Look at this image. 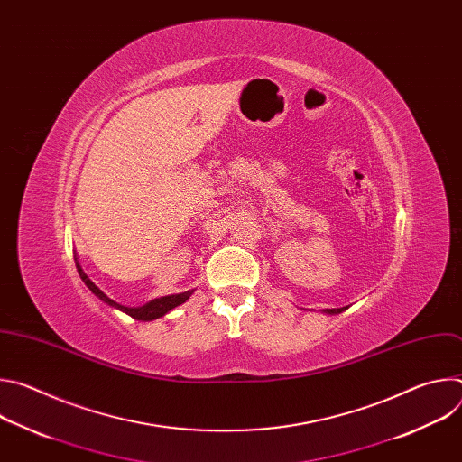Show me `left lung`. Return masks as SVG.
Instances as JSON below:
<instances>
[{"label":"left lung","instance_id":"left-lung-1","mask_svg":"<svg viewBox=\"0 0 462 462\" xmlns=\"http://www.w3.org/2000/svg\"><path fill=\"white\" fill-rule=\"evenodd\" d=\"M342 310H346V309L344 307L342 309H323V312H328V314H338Z\"/></svg>","mask_w":462,"mask_h":462}]
</instances>
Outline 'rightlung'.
<instances>
[{
    "label": "right lung",
    "mask_w": 462,
    "mask_h": 462,
    "mask_svg": "<svg viewBox=\"0 0 462 462\" xmlns=\"http://www.w3.org/2000/svg\"><path fill=\"white\" fill-rule=\"evenodd\" d=\"M75 261H77V257H75ZM77 271H79V274H80V278H82V282L88 285V289L98 298V300H102L104 303H107V305H111V307H115V309H118V310H122V312H125V314H129L131 318H135V319H143V321H152V319H157V318H161V316H164L166 312H170L173 307H177V305H180V303H184L189 296H191V292L193 291H188V292H180V294H170V296H162V298H155V300H152V301H148L146 305H141V307H125V305H120V303H116V301H113L111 298H107L89 278H88V274L82 271V267H80V263L77 261Z\"/></svg>",
    "instance_id": "1"
}]
</instances>
